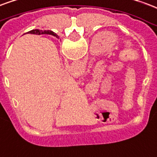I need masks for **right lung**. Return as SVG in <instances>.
Wrapping results in <instances>:
<instances>
[{
    "label": "right lung",
    "instance_id": "right-lung-1",
    "mask_svg": "<svg viewBox=\"0 0 157 157\" xmlns=\"http://www.w3.org/2000/svg\"><path fill=\"white\" fill-rule=\"evenodd\" d=\"M28 33H31V34H36V35H42V34H48V35H52L56 37H58L57 35L56 34L55 32H53L52 31H41V30H38V29H36V30H32V31H28Z\"/></svg>",
    "mask_w": 157,
    "mask_h": 157
}]
</instances>
